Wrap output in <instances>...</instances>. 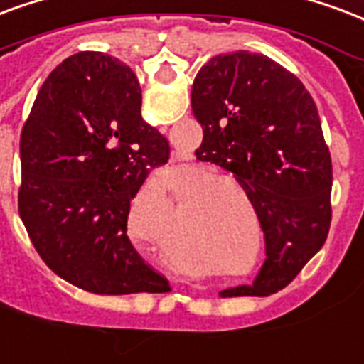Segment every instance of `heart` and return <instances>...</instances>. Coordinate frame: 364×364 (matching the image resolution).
<instances>
[{"instance_id":"obj_1","label":"heart","mask_w":364,"mask_h":364,"mask_svg":"<svg viewBox=\"0 0 364 364\" xmlns=\"http://www.w3.org/2000/svg\"><path fill=\"white\" fill-rule=\"evenodd\" d=\"M214 171L210 168H195L187 175L185 183H195L191 185L189 189L183 191L185 198H195L200 196L196 200V210L198 212H214L220 210L223 203H228V191L225 189H239V183L233 181L231 177H220V179H212ZM161 189L166 187L164 183L160 185Z\"/></svg>"}]
</instances>
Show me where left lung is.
I'll list each match as a JSON object with an SVG mask.
<instances>
[{"instance_id": "8db88e82", "label": "left lung", "mask_w": 364, "mask_h": 364, "mask_svg": "<svg viewBox=\"0 0 364 364\" xmlns=\"http://www.w3.org/2000/svg\"><path fill=\"white\" fill-rule=\"evenodd\" d=\"M191 102L204 133L196 160L235 175L266 235L255 284L222 297L276 293L322 249L332 222V158L316 104L293 73L245 50L203 65Z\"/></svg>"}]
</instances>
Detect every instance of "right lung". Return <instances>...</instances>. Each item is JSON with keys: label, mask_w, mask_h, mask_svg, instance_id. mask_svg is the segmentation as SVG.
<instances>
[{"label": "right lung", "mask_w": 364, "mask_h": 364, "mask_svg": "<svg viewBox=\"0 0 364 364\" xmlns=\"http://www.w3.org/2000/svg\"><path fill=\"white\" fill-rule=\"evenodd\" d=\"M141 106L127 65L79 52L48 75L21 133V220L48 268L85 291L168 289L127 235L131 200L169 160Z\"/></svg>", "instance_id": "1"}]
</instances>
